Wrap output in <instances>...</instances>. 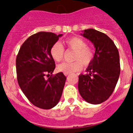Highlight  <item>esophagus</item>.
Masks as SVG:
<instances>
[{
    "label": "esophagus",
    "instance_id": "obj_1",
    "mask_svg": "<svg viewBox=\"0 0 133 133\" xmlns=\"http://www.w3.org/2000/svg\"><path fill=\"white\" fill-rule=\"evenodd\" d=\"M68 75H69V74H67V73H64V75H65V76H67Z\"/></svg>",
    "mask_w": 133,
    "mask_h": 133
}]
</instances>
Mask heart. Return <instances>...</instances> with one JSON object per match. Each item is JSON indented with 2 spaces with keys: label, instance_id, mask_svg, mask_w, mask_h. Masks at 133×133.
Returning a JSON list of instances; mask_svg holds the SVG:
<instances>
[{
  "label": "heart",
  "instance_id": "1",
  "mask_svg": "<svg viewBox=\"0 0 133 133\" xmlns=\"http://www.w3.org/2000/svg\"><path fill=\"white\" fill-rule=\"evenodd\" d=\"M64 44L69 49L75 50L72 63H64L58 64L57 70L64 73L72 74L78 72L83 69V64L89 65L94 59L95 51L87 46V43L81 37L73 36L64 41ZM50 55L56 62H59L63 58L64 49L59 43H55L50 50Z\"/></svg>",
  "mask_w": 133,
  "mask_h": 133
}]
</instances>
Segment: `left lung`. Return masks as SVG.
<instances>
[{"mask_svg": "<svg viewBox=\"0 0 133 133\" xmlns=\"http://www.w3.org/2000/svg\"><path fill=\"white\" fill-rule=\"evenodd\" d=\"M81 35L92 42L95 53L86 70L88 73L78 76V91L87 103L101 104L112 95L119 78L118 50L113 41L101 32L89 29Z\"/></svg>", "mask_w": 133, "mask_h": 133, "instance_id": "8db88e82", "label": "left lung"}]
</instances>
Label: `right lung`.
I'll return each instance as SVG.
<instances>
[{
	"label": "right lung",
	"instance_id": "1",
	"mask_svg": "<svg viewBox=\"0 0 133 133\" xmlns=\"http://www.w3.org/2000/svg\"><path fill=\"white\" fill-rule=\"evenodd\" d=\"M62 34L39 32L27 38L22 44L16 59L18 85L29 101L43 109H50L58 104L66 78L63 72L50 75L55 63L50 48Z\"/></svg>",
	"mask_w": 133,
	"mask_h": 133
}]
</instances>
